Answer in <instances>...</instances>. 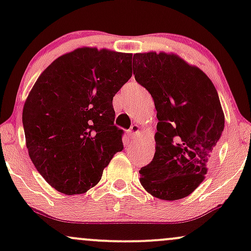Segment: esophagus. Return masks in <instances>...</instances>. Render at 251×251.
<instances>
[{
  "instance_id": "34e87169",
  "label": "esophagus",
  "mask_w": 251,
  "mask_h": 251,
  "mask_svg": "<svg viewBox=\"0 0 251 251\" xmlns=\"http://www.w3.org/2000/svg\"><path fill=\"white\" fill-rule=\"evenodd\" d=\"M140 132V127L138 125H132L131 126V128L128 129L127 131V134H128V137L129 138H133V137H135V135H137L138 133H139Z\"/></svg>"
}]
</instances>
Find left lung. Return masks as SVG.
I'll return each instance as SVG.
<instances>
[{"label":"left lung","instance_id":"left-lung-1","mask_svg":"<svg viewBox=\"0 0 251 251\" xmlns=\"http://www.w3.org/2000/svg\"><path fill=\"white\" fill-rule=\"evenodd\" d=\"M134 56V79L153 98L158 118L155 153L140 183L159 200H180L204 180L216 153L224 129L220 98L204 72L175 54Z\"/></svg>","mask_w":251,"mask_h":251}]
</instances>
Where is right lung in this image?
<instances>
[{
  "instance_id": "obj_1",
  "label": "right lung",
  "mask_w": 251,
  "mask_h": 251,
  "mask_svg": "<svg viewBox=\"0 0 251 251\" xmlns=\"http://www.w3.org/2000/svg\"><path fill=\"white\" fill-rule=\"evenodd\" d=\"M132 76V54L79 48L42 72L25 102L28 153L50 185L66 195L97 185L124 149L113 97Z\"/></svg>"
}]
</instances>
